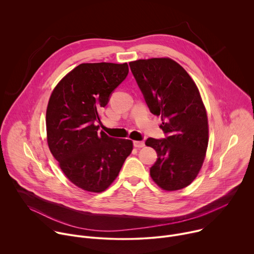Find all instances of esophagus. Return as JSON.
<instances>
[{"label":"esophagus","mask_w":254,"mask_h":254,"mask_svg":"<svg viewBox=\"0 0 254 254\" xmlns=\"http://www.w3.org/2000/svg\"><path fill=\"white\" fill-rule=\"evenodd\" d=\"M133 146L135 148H142V147H144V141H142V140H134L133 141Z\"/></svg>","instance_id":"esophagus-1"}]
</instances>
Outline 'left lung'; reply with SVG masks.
<instances>
[{"label": "left lung", "mask_w": 254, "mask_h": 254, "mask_svg": "<svg viewBox=\"0 0 254 254\" xmlns=\"http://www.w3.org/2000/svg\"><path fill=\"white\" fill-rule=\"evenodd\" d=\"M129 67L150 111L161 116V128L168 133L164 139L146 140L158 154L151 177L165 191L183 189L198 176L208 147V118L200 91L171 58L138 59Z\"/></svg>", "instance_id": "left-lung-1"}]
</instances>
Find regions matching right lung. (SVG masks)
<instances>
[{
    "label": "right lung",
    "instance_id": "add662e5",
    "mask_svg": "<svg viewBox=\"0 0 254 254\" xmlns=\"http://www.w3.org/2000/svg\"><path fill=\"white\" fill-rule=\"evenodd\" d=\"M127 73V63H82L68 72L50 95L49 150L67 179L84 191H105L132 151L130 139L108 136L96 125L100 108Z\"/></svg>",
    "mask_w": 254,
    "mask_h": 254
}]
</instances>
